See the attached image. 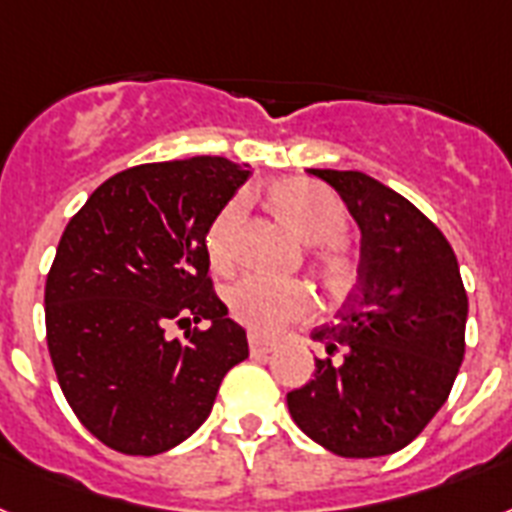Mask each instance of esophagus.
<instances>
[{
	"label": "esophagus",
	"instance_id": "obj_1",
	"mask_svg": "<svg viewBox=\"0 0 512 512\" xmlns=\"http://www.w3.org/2000/svg\"><path fill=\"white\" fill-rule=\"evenodd\" d=\"M248 348H251V356H269L277 345L269 340H264V337L259 335H251L248 337Z\"/></svg>",
	"mask_w": 512,
	"mask_h": 512
}]
</instances>
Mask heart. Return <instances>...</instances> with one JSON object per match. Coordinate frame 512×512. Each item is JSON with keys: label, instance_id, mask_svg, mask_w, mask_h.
Here are the masks:
<instances>
[{"label": "heart", "instance_id": "1", "mask_svg": "<svg viewBox=\"0 0 512 512\" xmlns=\"http://www.w3.org/2000/svg\"><path fill=\"white\" fill-rule=\"evenodd\" d=\"M269 201L301 240L314 246V272L332 298H345L361 274L358 251L342 238L348 232V211L324 185L306 177H287L274 183ZM246 201L232 198L206 230L204 246L217 272H232L238 264V232ZM235 322L253 335L274 337L314 311V295L303 282L269 280L251 274L227 293Z\"/></svg>", "mask_w": 512, "mask_h": 512}]
</instances>
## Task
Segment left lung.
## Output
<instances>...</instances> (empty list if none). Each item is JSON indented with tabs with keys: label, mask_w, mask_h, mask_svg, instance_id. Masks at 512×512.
Instances as JSON below:
<instances>
[{
	"label": "left lung",
	"mask_w": 512,
	"mask_h": 512,
	"mask_svg": "<svg viewBox=\"0 0 512 512\" xmlns=\"http://www.w3.org/2000/svg\"><path fill=\"white\" fill-rule=\"evenodd\" d=\"M308 172L340 193L361 227V274L335 322L314 329L327 358L287 392V408L329 453H398L445 405L463 363L468 295L458 259L432 219L374 177Z\"/></svg>",
	"instance_id": "1"
}]
</instances>
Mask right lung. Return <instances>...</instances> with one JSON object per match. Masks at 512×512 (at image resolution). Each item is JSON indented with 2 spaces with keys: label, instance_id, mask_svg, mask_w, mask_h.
<instances>
[{
  "label": "right lung",
  "instance_id": "1",
  "mask_svg": "<svg viewBox=\"0 0 512 512\" xmlns=\"http://www.w3.org/2000/svg\"><path fill=\"white\" fill-rule=\"evenodd\" d=\"M248 164L193 156L138 164L91 193L46 274V345L78 421L125 455H159L196 432L219 384L248 358L214 293L206 230ZM209 318L183 341L163 332Z\"/></svg>",
  "mask_w": 512,
  "mask_h": 512
}]
</instances>
